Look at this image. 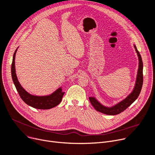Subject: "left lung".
I'll use <instances>...</instances> for the list:
<instances>
[{
	"mask_svg": "<svg viewBox=\"0 0 155 155\" xmlns=\"http://www.w3.org/2000/svg\"><path fill=\"white\" fill-rule=\"evenodd\" d=\"M134 48L136 49V51L137 52L138 58H139V68H138L137 71V76L136 79V83L135 87L134 88V91L133 92L130 94L126 99H125L124 101L120 102L118 104H117L115 106L109 108L105 107L101 105L98 101H97L94 97H89V101H90L92 106L95 108V109L97 111H99L100 112H102L105 114L107 115H117L119 114V113L123 112L124 110H126L129 105H131L139 96L142 86L143 83V64L141 54L140 52L138 51L136 46H134Z\"/></svg>",
	"mask_w": 155,
	"mask_h": 155,
	"instance_id": "8db88e82",
	"label": "left lung"
}]
</instances>
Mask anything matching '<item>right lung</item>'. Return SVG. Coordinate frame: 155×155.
<instances>
[{"mask_svg":"<svg viewBox=\"0 0 155 155\" xmlns=\"http://www.w3.org/2000/svg\"><path fill=\"white\" fill-rule=\"evenodd\" d=\"M17 50L18 48L15 50L13 55L11 65V75L13 82L22 100L30 106L38 109H50L58 105L61 102L62 97L64 94V92H61V88H59L53 94L49 96L38 97L28 94L21 87L18 80L15 70V56Z\"/></svg>","mask_w":155,"mask_h":155,"instance_id":"add662e5","label":"right lung"}]
</instances>
